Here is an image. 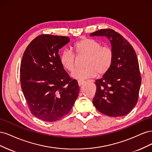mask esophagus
Instances as JSON below:
<instances>
[{
	"label": "esophagus",
	"instance_id": "1",
	"mask_svg": "<svg viewBox=\"0 0 152 152\" xmlns=\"http://www.w3.org/2000/svg\"><path fill=\"white\" fill-rule=\"evenodd\" d=\"M84 84V81H83V80H79V81H78V84H79V86H82Z\"/></svg>",
	"mask_w": 152,
	"mask_h": 152
}]
</instances>
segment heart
<instances>
[{"mask_svg": "<svg viewBox=\"0 0 152 152\" xmlns=\"http://www.w3.org/2000/svg\"><path fill=\"white\" fill-rule=\"evenodd\" d=\"M77 57L86 58L83 66L72 73V77L77 80H85L97 75H105L111 68L114 59L113 49L91 39H83L78 41L73 46ZM62 66L68 72L75 68V56L70 50H64L59 56Z\"/></svg>", "mask_w": 152, "mask_h": 152, "instance_id": "heart-1", "label": "heart"}]
</instances>
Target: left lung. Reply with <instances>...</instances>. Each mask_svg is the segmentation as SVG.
Wrapping results in <instances>:
<instances>
[{"instance_id": "left-lung-1", "label": "left lung", "mask_w": 152, "mask_h": 152, "mask_svg": "<svg viewBox=\"0 0 152 152\" xmlns=\"http://www.w3.org/2000/svg\"><path fill=\"white\" fill-rule=\"evenodd\" d=\"M90 36L107 37L114 52L110 70L102 79L96 80L93 104L99 112L107 115H126L137 102L141 83L135 50L124 37L112 29L99 30Z\"/></svg>"}]
</instances>
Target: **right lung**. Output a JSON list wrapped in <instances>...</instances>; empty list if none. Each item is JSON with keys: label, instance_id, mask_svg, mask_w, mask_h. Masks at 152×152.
I'll list each match as a JSON object with an SVG mask.
<instances>
[{"label": "right lung", "instance_id": "obj_1", "mask_svg": "<svg viewBox=\"0 0 152 152\" xmlns=\"http://www.w3.org/2000/svg\"><path fill=\"white\" fill-rule=\"evenodd\" d=\"M70 42L65 36L43 34L25 49L20 65L21 86L31 113L55 122L70 112L79 93L77 81L62 66L59 49Z\"/></svg>", "mask_w": 152, "mask_h": 152}]
</instances>
